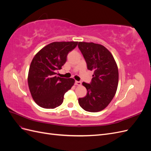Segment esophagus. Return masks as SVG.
I'll return each instance as SVG.
<instances>
[{
  "instance_id": "1",
  "label": "esophagus",
  "mask_w": 151,
  "mask_h": 151,
  "mask_svg": "<svg viewBox=\"0 0 151 151\" xmlns=\"http://www.w3.org/2000/svg\"><path fill=\"white\" fill-rule=\"evenodd\" d=\"M75 84H76V86H81V82H79V81H76V82H75Z\"/></svg>"
}]
</instances>
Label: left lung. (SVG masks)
Returning <instances> with one entry per match:
<instances>
[{"mask_svg":"<svg viewBox=\"0 0 151 151\" xmlns=\"http://www.w3.org/2000/svg\"><path fill=\"white\" fill-rule=\"evenodd\" d=\"M78 47L87 63L88 69L93 70L90 84L83 85L88 93L79 98V104L84 110L98 112L111 101L116 94L118 84V69L113 56L101 45L79 42Z\"/></svg>","mask_w":151,"mask_h":151,"instance_id":"obj_1","label":"left lung"}]
</instances>
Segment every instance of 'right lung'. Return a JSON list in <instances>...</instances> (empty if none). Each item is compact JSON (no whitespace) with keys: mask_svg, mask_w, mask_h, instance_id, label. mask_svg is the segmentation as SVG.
I'll list each match as a JSON object with an SVG mask.
<instances>
[{"mask_svg":"<svg viewBox=\"0 0 151 151\" xmlns=\"http://www.w3.org/2000/svg\"><path fill=\"white\" fill-rule=\"evenodd\" d=\"M77 42H53L35 55L29 67L28 83L31 96L40 107L53 109L62 104L63 96L74 84V79L56 76Z\"/></svg>","mask_w":151,"mask_h":151,"instance_id":"1","label":"right lung"}]
</instances>
